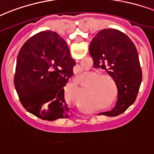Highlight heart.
I'll use <instances>...</instances> for the list:
<instances>
[{
	"mask_svg": "<svg viewBox=\"0 0 154 154\" xmlns=\"http://www.w3.org/2000/svg\"><path fill=\"white\" fill-rule=\"evenodd\" d=\"M90 78L85 86L86 94L98 105L111 108L118 99V86L112 76L98 71H90L86 74Z\"/></svg>",
	"mask_w": 154,
	"mask_h": 154,
	"instance_id": "b5f03b06",
	"label": "heart"
}]
</instances>
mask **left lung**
I'll use <instances>...</instances> for the list:
<instances>
[{"label":"left lung","mask_w":154,"mask_h":154,"mask_svg":"<svg viewBox=\"0 0 154 154\" xmlns=\"http://www.w3.org/2000/svg\"><path fill=\"white\" fill-rule=\"evenodd\" d=\"M90 54L94 68L105 69L118 86V100L107 116H116L134 103L142 81L139 56L134 43L124 33L116 29L100 30L90 43Z\"/></svg>","instance_id":"1"}]
</instances>
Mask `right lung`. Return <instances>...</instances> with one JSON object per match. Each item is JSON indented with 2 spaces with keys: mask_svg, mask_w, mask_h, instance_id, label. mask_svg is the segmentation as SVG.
Here are the masks:
<instances>
[{
  "mask_svg": "<svg viewBox=\"0 0 154 154\" xmlns=\"http://www.w3.org/2000/svg\"><path fill=\"white\" fill-rule=\"evenodd\" d=\"M75 64L57 33L42 31L29 38L18 52L14 79L23 107L43 120L67 119L64 87Z\"/></svg>",
  "mask_w": 154,
  "mask_h": 154,
  "instance_id": "1",
  "label": "right lung"
}]
</instances>
